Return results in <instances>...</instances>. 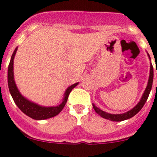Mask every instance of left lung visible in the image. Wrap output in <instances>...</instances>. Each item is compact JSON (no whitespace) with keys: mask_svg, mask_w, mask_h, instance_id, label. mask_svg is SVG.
<instances>
[{"mask_svg":"<svg viewBox=\"0 0 157 157\" xmlns=\"http://www.w3.org/2000/svg\"><path fill=\"white\" fill-rule=\"evenodd\" d=\"M149 59H150V56L148 54ZM157 73V71H156ZM152 81H153V67H152V65L151 63L150 65V73H149V82H148V85H147L146 89H145V92H144L143 95L141 97V100L138 103V105L134 107V109H132L131 110L128 111V112H125V113H123V114H110V113H108V112H105L104 111L101 110L100 109H98V107H96L94 104H93V107H94V109L95 110V112L99 115L101 117L105 118L106 120H109L111 121H116V122H120L123 121V120H128L130 118L133 117V116H135L141 109L142 107L144 106V105L146 102L147 99L149 98V93L151 91V89H152Z\"/></svg>","mask_w":157,"mask_h":157,"instance_id":"left-lung-1","label":"left lung"}]
</instances>
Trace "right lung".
<instances>
[{
    "instance_id": "obj_1",
    "label": "right lung",
    "mask_w": 157,
    "mask_h": 157,
    "mask_svg": "<svg viewBox=\"0 0 157 157\" xmlns=\"http://www.w3.org/2000/svg\"><path fill=\"white\" fill-rule=\"evenodd\" d=\"M17 51V48L15 49L12 57H11L10 63L8 65V89L10 91V94L13 98L14 101L16 105H17L22 112L24 114L27 115L29 117L37 120H42L49 119V118L54 117L56 115H58L59 112H61L63 107L65 106L68 98V96L70 94L71 91L78 84V83H75L68 88L67 89L64 94V98H63L62 103L56 107H43L37 105L35 103H33L27 98H25L22 94L19 93L17 86L16 85L15 80H14V75H13V60L16 52Z\"/></svg>"
}]
</instances>
